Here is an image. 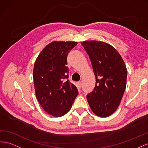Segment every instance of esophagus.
Wrapping results in <instances>:
<instances>
[{"mask_svg":"<svg viewBox=\"0 0 148 148\" xmlns=\"http://www.w3.org/2000/svg\"><path fill=\"white\" fill-rule=\"evenodd\" d=\"M78 87H79V88H81L82 86V82H78Z\"/></svg>","mask_w":148,"mask_h":148,"instance_id":"obj_1","label":"esophagus"}]
</instances>
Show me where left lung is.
I'll use <instances>...</instances> for the list:
<instances>
[{
	"label": "left lung",
	"mask_w": 148,
	"mask_h": 148,
	"mask_svg": "<svg viewBox=\"0 0 148 148\" xmlns=\"http://www.w3.org/2000/svg\"><path fill=\"white\" fill-rule=\"evenodd\" d=\"M84 46L94 72L96 83L86 99L97 116L108 117L119 106L126 86L127 71L117 50L106 42L84 41Z\"/></svg>",
	"instance_id": "left-lung-1"
}]
</instances>
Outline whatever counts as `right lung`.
Instances as JSON below:
<instances>
[{"mask_svg":"<svg viewBox=\"0 0 148 148\" xmlns=\"http://www.w3.org/2000/svg\"><path fill=\"white\" fill-rule=\"evenodd\" d=\"M77 42L54 41L42 50L36 60L33 79L35 93L41 106L53 117L70 110L78 92L68 80L67 55Z\"/></svg>","mask_w":148,"mask_h":148,"instance_id":"1","label":"right lung"}]
</instances>
